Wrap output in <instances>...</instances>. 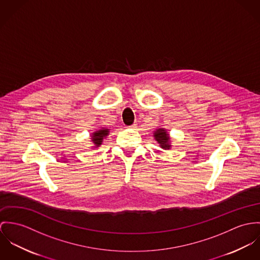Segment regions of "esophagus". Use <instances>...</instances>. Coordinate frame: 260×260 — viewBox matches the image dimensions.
<instances>
[{
	"mask_svg": "<svg viewBox=\"0 0 260 260\" xmlns=\"http://www.w3.org/2000/svg\"><path fill=\"white\" fill-rule=\"evenodd\" d=\"M131 127H132V128H135V127H137V123H133V124L131 125Z\"/></svg>",
	"mask_w": 260,
	"mask_h": 260,
	"instance_id": "1",
	"label": "esophagus"
}]
</instances>
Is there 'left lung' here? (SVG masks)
Returning <instances> with one entry per match:
<instances>
[{"label": "left lung", "mask_w": 260, "mask_h": 260, "mask_svg": "<svg viewBox=\"0 0 260 260\" xmlns=\"http://www.w3.org/2000/svg\"><path fill=\"white\" fill-rule=\"evenodd\" d=\"M154 140L159 144V146L164 149H170L171 148V138L170 135L167 133L166 128L159 127L153 132Z\"/></svg>", "instance_id": "obj_1"}]
</instances>
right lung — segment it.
<instances>
[{
  "mask_svg": "<svg viewBox=\"0 0 260 260\" xmlns=\"http://www.w3.org/2000/svg\"><path fill=\"white\" fill-rule=\"evenodd\" d=\"M109 133H110L109 129L105 128V127L92 133L91 142L93 144V147H98V146H100L101 144H103L104 139L109 135Z\"/></svg>",
  "mask_w": 260,
  "mask_h": 260,
  "instance_id": "obj_1",
  "label": "right lung"
}]
</instances>
